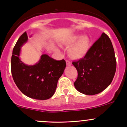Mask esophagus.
Masks as SVG:
<instances>
[{
	"mask_svg": "<svg viewBox=\"0 0 127 127\" xmlns=\"http://www.w3.org/2000/svg\"><path fill=\"white\" fill-rule=\"evenodd\" d=\"M66 64H67V66H71V61H69V60H66Z\"/></svg>",
	"mask_w": 127,
	"mask_h": 127,
	"instance_id": "34e87169",
	"label": "esophagus"
}]
</instances>
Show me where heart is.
Wrapping results in <instances>:
<instances>
[{"instance_id": "obj_1", "label": "heart", "mask_w": 127, "mask_h": 127, "mask_svg": "<svg viewBox=\"0 0 127 127\" xmlns=\"http://www.w3.org/2000/svg\"><path fill=\"white\" fill-rule=\"evenodd\" d=\"M62 44L66 47H70L68 54L70 57L75 60H79L85 57L88 53L90 45V40L87 35H74L67 38ZM56 50H58L55 48Z\"/></svg>"}]
</instances>
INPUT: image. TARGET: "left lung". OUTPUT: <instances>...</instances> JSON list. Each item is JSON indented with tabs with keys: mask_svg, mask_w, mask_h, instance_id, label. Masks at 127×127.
I'll return each instance as SVG.
<instances>
[{
	"mask_svg": "<svg viewBox=\"0 0 127 127\" xmlns=\"http://www.w3.org/2000/svg\"><path fill=\"white\" fill-rule=\"evenodd\" d=\"M72 64L78 72L74 82L77 90L87 95L103 92L112 82L116 71L114 50L109 37L103 33L87 55Z\"/></svg>",
	"mask_w": 127,
	"mask_h": 127,
	"instance_id": "1",
	"label": "left lung"
}]
</instances>
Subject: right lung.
<instances>
[{
    "label": "right lung",
    "instance_id": "add662e5",
    "mask_svg": "<svg viewBox=\"0 0 127 127\" xmlns=\"http://www.w3.org/2000/svg\"><path fill=\"white\" fill-rule=\"evenodd\" d=\"M28 40L27 33L20 36L13 50L11 71L14 82L20 90L29 98L45 100L54 95L58 81L63 74L66 61H56L48 55L41 56L34 65L25 64L20 60L21 48Z\"/></svg>",
    "mask_w": 127,
    "mask_h": 127
}]
</instances>
